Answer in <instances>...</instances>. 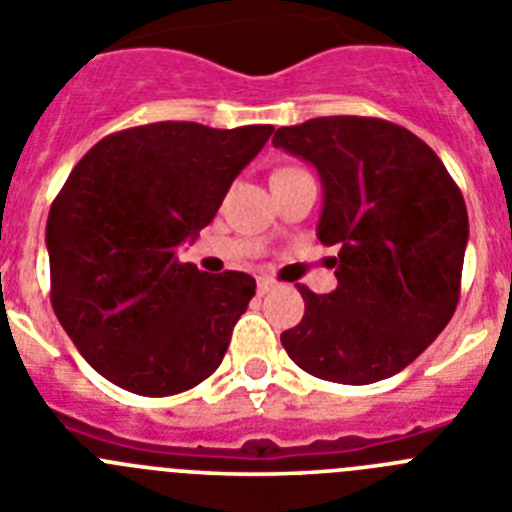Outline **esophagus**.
I'll return each instance as SVG.
<instances>
[{
    "label": "esophagus",
    "instance_id": "obj_1",
    "mask_svg": "<svg viewBox=\"0 0 512 512\" xmlns=\"http://www.w3.org/2000/svg\"><path fill=\"white\" fill-rule=\"evenodd\" d=\"M271 287H274V282H271V279H259V282H256V289H259V295H266V292H269Z\"/></svg>",
    "mask_w": 512,
    "mask_h": 512
}]
</instances>
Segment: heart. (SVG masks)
<instances>
[{
    "instance_id": "1",
    "label": "heart",
    "mask_w": 512,
    "mask_h": 512,
    "mask_svg": "<svg viewBox=\"0 0 512 512\" xmlns=\"http://www.w3.org/2000/svg\"><path fill=\"white\" fill-rule=\"evenodd\" d=\"M282 171H295V169H282ZM282 171H279V174H282Z\"/></svg>"
}]
</instances>
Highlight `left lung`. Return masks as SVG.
I'll return each mask as SVG.
<instances>
[{
	"instance_id": "1",
	"label": "left lung",
	"mask_w": 512,
	"mask_h": 512,
	"mask_svg": "<svg viewBox=\"0 0 512 512\" xmlns=\"http://www.w3.org/2000/svg\"><path fill=\"white\" fill-rule=\"evenodd\" d=\"M274 148L320 174L318 238L338 287L297 284L305 315L282 346L307 374L372 384L413 364L449 325L469 238L464 197L418 135L379 117H315L279 128Z\"/></svg>"
}]
</instances>
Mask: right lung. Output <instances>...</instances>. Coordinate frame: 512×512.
Here are the masks:
<instances>
[{
    "mask_svg": "<svg viewBox=\"0 0 512 512\" xmlns=\"http://www.w3.org/2000/svg\"><path fill=\"white\" fill-rule=\"evenodd\" d=\"M271 133L151 122L107 135L74 166L45 225L51 302L104 379L166 397L220 366L256 279L205 274L179 246L212 223Z\"/></svg>",
    "mask_w": 512,
    "mask_h": 512,
    "instance_id": "obj_1",
    "label": "right lung"
}]
</instances>
